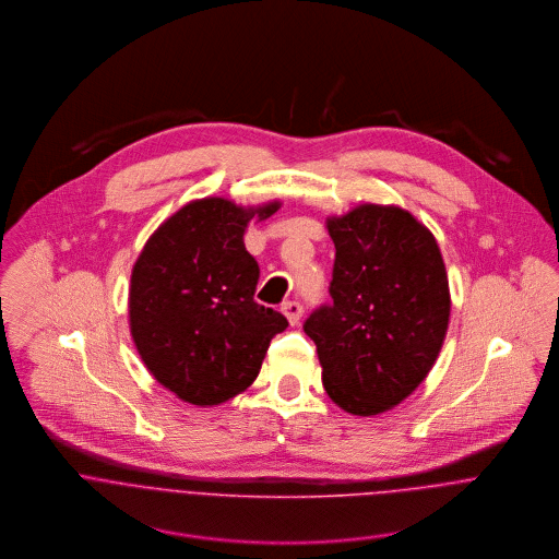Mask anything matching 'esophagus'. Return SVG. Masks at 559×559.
I'll use <instances>...</instances> for the list:
<instances>
[{"instance_id":"obj_1","label":"esophagus","mask_w":559,"mask_h":559,"mask_svg":"<svg viewBox=\"0 0 559 559\" xmlns=\"http://www.w3.org/2000/svg\"><path fill=\"white\" fill-rule=\"evenodd\" d=\"M282 312H284V317L288 319L290 324H297L299 319H301V314H304V306L299 301H284L282 304Z\"/></svg>"}]
</instances>
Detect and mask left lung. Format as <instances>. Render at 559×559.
Listing matches in <instances>:
<instances>
[{
    "label": "left lung",
    "mask_w": 559,
    "mask_h": 559,
    "mask_svg": "<svg viewBox=\"0 0 559 559\" xmlns=\"http://www.w3.org/2000/svg\"><path fill=\"white\" fill-rule=\"evenodd\" d=\"M335 245L333 304L304 322L322 383L340 408L379 415L435 366L450 322V286L432 233L399 206L361 204L326 219Z\"/></svg>",
    "instance_id": "8db88e82"
}]
</instances>
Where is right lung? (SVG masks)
<instances>
[{
    "mask_svg": "<svg viewBox=\"0 0 559 559\" xmlns=\"http://www.w3.org/2000/svg\"><path fill=\"white\" fill-rule=\"evenodd\" d=\"M277 209L193 200L144 245L131 273V335L151 374L178 399L198 406L235 399L288 326L253 299L260 269L242 240L249 219Z\"/></svg>",
    "mask_w": 559,
    "mask_h": 559,
    "instance_id": "add662e5",
    "label": "right lung"
}]
</instances>
